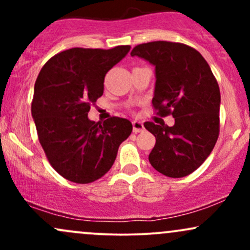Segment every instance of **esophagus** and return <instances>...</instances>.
<instances>
[{
	"label": "esophagus",
	"instance_id": "obj_1",
	"mask_svg": "<svg viewBox=\"0 0 250 250\" xmlns=\"http://www.w3.org/2000/svg\"><path fill=\"white\" fill-rule=\"evenodd\" d=\"M143 129H145V125H143V123L141 121H133V131L135 134L140 133Z\"/></svg>",
	"mask_w": 250,
	"mask_h": 250
}]
</instances>
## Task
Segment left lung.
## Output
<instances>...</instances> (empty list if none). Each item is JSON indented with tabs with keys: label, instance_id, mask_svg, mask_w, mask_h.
I'll list each match as a JSON object with an SVG mask.
<instances>
[{
	"label": "left lung",
	"instance_id": "left-lung-1",
	"mask_svg": "<svg viewBox=\"0 0 250 250\" xmlns=\"http://www.w3.org/2000/svg\"><path fill=\"white\" fill-rule=\"evenodd\" d=\"M155 67L153 105L175 125L145 127L156 139L149 162L168 177L191 174L210 155L220 131L221 95L210 67L197 50L182 43L155 41L131 50Z\"/></svg>",
	"mask_w": 250,
	"mask_h": 250
}]
</instances>
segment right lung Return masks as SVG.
I'll return each instance as SVG.
<instances>
[{
  "label": "right lung",
  "instance_id": "1",
  "mask_svg": "<svg viewBox=\"0 0 250 250\" xmlns=\"http://www.w3.org/2000/svg\"><path fill=\"white\" fill-rule=\"evenodd\" d=\"M129 50L130 45L71 48L51 57L37 76L31 102L37 136L51 167L68 181L90 183L102 177L131 134L127 119H88L90 104L103 94L105 74Z\"/></svg>",
  "mask_w": 250,
  "mask_h": 250
}]
</instances>
